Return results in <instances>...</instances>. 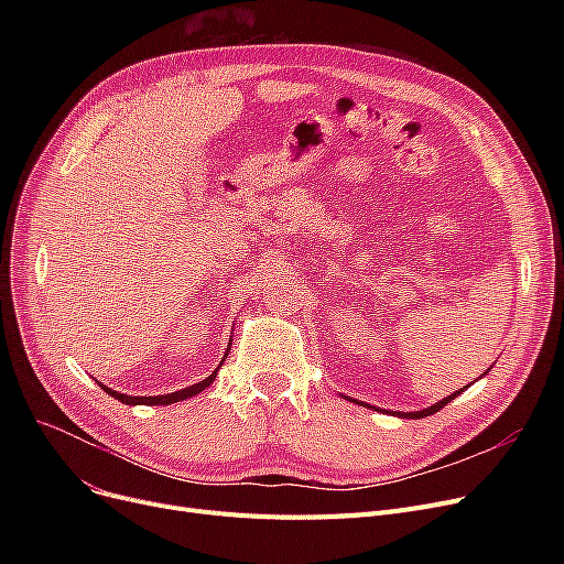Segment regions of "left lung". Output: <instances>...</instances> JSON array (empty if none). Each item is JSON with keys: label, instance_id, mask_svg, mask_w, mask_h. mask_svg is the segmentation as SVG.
<instances>
[{"label": "left lung", "instance_id": "left-lung-1", "mask_svg": "<svg viewBox=\"0 0 564 564\" xmlns=\"http://www.w3.org/2000/svg\"><path fill=\"white\" fill-rule=\"evenodd\" d=\"M464 389H468V387H464ZM464 389H459V391H455L453 395H448V398H443V400H438L436 404H432V406H427V409H423V411H395V416H400V419H425V416H432V413H436L438 409H443L446 406L451 400H455L459 393H464ZM357 402V400H354ZM364 404V402H361ZM375 409V406H372ZM377 411H383V409H377Z\"/></svg>", "mask_w": 564, "mask_h": 564}]
</instances>
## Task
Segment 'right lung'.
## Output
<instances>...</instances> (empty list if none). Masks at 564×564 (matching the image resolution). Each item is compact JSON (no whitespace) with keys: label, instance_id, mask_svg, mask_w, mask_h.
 I'll list each match as a JSON object with an SVG mask.
<instances>
[{"label":"right lung","instance_id":"1","mask_svg":"<svg viewBox=\"0 0 564 564\" xmlns=\"http://www.w3.org/2000/svg\"><path fill=\"white\" fill-rule=\"evenodd\" d=\"M228 357V349H226V354H224V359ZM224 359H221V364H224ZM221 364H219V368H221ZM219 368L210 375V377H205L203 381H198V383H194V387H187V389H181V391H175V393H166V395H148V398H143V395H126V393H118V391H111L109 387H105V383H100V387L105 389V393H109L111 398H116V400H121L123 404H148V406H155V404H173V402H181V400H187V398H192V395H198L200 391H205L207 387H210V383L215 381V377H217V372H219Z\"/></svg>","mask_w":564,"mask_h":564}]
</instances>
